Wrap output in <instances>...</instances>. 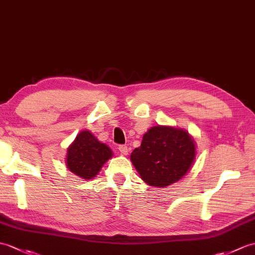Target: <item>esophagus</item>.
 I'll return each mask as SVG.
<instances>
[{
  "label": "esophagus",
  "instance_id": "1",
  "mask_svg": "<svg viewBox=\"0 0 255 255\" xmlns=\"http://www.w3.org/2000/svg\"><path fill=\"white\" fill-rule=\"evenodd\" d=\"M118 150H120V152L122 153V154H124V155H127L128 154V147H127V145L122 144V145L118 146Z\"/></svg>",
  "mask_w": 255,
  "mask_h": 255
}]
</instances>
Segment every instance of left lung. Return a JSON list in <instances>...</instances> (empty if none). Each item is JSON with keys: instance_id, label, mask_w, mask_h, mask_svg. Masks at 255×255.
Returning <instances> with one entry per match:
<instances>
[{"instance_id": "obj_1", "label": "left lung", "mask_w": 255, "mask_h": 255, "mask_svg": "<svg viewBox=\"0 0 255 255\" xmlns=\"http://www.w3.org/2000/svg\"><path fill=\"white\" fill-rule=\"evenodd\" d=\"M195 158V143L186 130L154 126L143 134L141 145L130 155L141 179L158 188L185 176Z\"/></svg>"}]
</instances>
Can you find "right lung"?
Returning a JSON list of instances; mask_svg holds the SVG:
<instances>
[{
  "label": "right lung",
  "instance_id": "1",
  "mask_svg": "<svg viewBox=\"0 0 255 255\" xmlns=\"http://www.w3.org/2000/svg\"><path fill=\"white\" fill-rule=\"evenodd\" d=\"M113 156L110 147L88 131L79 132L67 149V168L82 179H92L106 161Z\"/></svg>",
  "mask_w": 255,
  "mask_h": 255
}]
</instances>
